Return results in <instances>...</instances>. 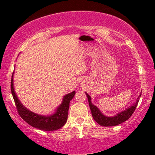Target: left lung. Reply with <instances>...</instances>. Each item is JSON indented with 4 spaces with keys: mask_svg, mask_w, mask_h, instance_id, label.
I'll list each match as a JSON object with an SVG mask.
<instances>
[{
    "mask_svg": "<svg viewBox=\"0 0 155 155\" xmlns=\"http://www.w3.org/2000/svg\"><path fill=\"white\" fill-rule=\"evenodd\" d=\"M141 93L140 94L138 97H137V100L134 103V104L130 106V107H128V109L124 110V111L116 114L114 116H107L104 115V114L101 112L100 110L92 103V101H91V97L90 95H89L87 92H85V94L87 95V97L89 106H90V110L91 112H92L93 118H94L95 121H96L98 124L100 125V126L107 127L117 126V125L122 124L123 122L128 120V118L132 116L133 112L135 111V109H136L140 97H141Z\"/></svg>",
    "mask_w": 155,
    "mask_h": 155,
    "instance_id": "1",
    "label": "left lung"
}]
</instances>
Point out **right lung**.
<instances>
[{"label":"right lung","instance_id":"obj_1","mask_svg":"<svg viewBox=\"0 0 155 155\" xmlns=\"http://www.w3.org/2000/svg\"><path fill=\"white\" fill-rule=\"evenodd\" d=\"M11 92L15 103L19 115L25 121L34 128L41 130L52 131L62 128L65 124L68 115L70 101L75 96V92L73 91L63 97V101L58 106L53 114L48 116L39 115L27 109L17 96L13 85V74L11 79Z\"/></svg>","mask_w":155,"mask_h":155}]
</instances>
